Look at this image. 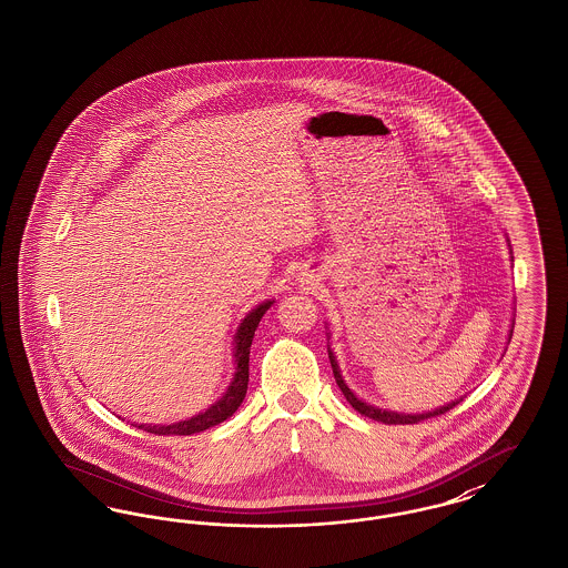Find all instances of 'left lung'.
Segmentation results:
<instances>
[{
	"label": "left lung",
	"instance_id": "left-lung-1",
	"mask_svg": "<svg viewBox=\"0 0 568 568\" xmlns=\"http://www.w3.org/2000/svg\"><path fill=\"white\" fill-rule=\"evenodd\" d=\"M509 246H511V244H509ZM511 334H514V329L509 332V341H511ZM327 341H329V332H327ZM327 357H329V364H332L334 378H336L341 392L345 394L347 403H349L357 413H362L364 417H371V419H375V422L394 424V426H396V424H417V422H422V419H428V417H436V415H440V413H447L449 408H454V406L462 403V398H458V400H452V403H447V405L438 406V408H433V410H426V413H398V410H389V408H378V406L368 405V403L359 400V398L353 394L352 389H349V385L345 383V378L341 375L338 359H336L334 352L329 349V345H327Z\"/></svg>",
	"mask_w": 568,
	"mask_h": 568
}]
</instances>
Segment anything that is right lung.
<instances>
[{"label":"right lung","instance_id":"obj_1","mask_svg":"<svg viewBox=\"0 0 568 568\" xmlns=\"http://www.w3.org/2000/svg\"><path fill=\"white\" fill-rule=\"evenodd\" d=\"M274 304V300H266L262 304H257L255 308H251L244 315L243 322L236 327L234 334V375L225 389V394L209 406L206 410L193 415L190 419L176 422V424H134L140 430H146L151 434H160V436H170V434H179V436H187V434L204 433L209 428H213L216 424L225 422L227 417H232L236 413V408L243 405L244 394H246V385H248V353H251V343L255 336V329L262 322V317L266 315V311Z\"/></svg>","mask_w":568,"mask_h":568}]
</instances>
